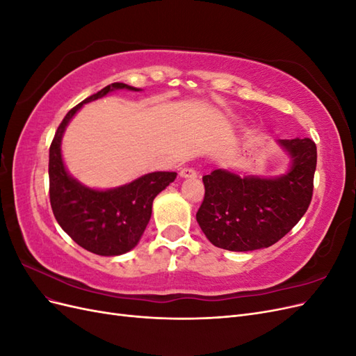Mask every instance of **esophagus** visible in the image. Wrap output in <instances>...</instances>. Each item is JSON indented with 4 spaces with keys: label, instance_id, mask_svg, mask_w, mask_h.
<instances>
[{
    "label": "esophagus",
    "instance_id": "1",
    "mask_svg": "<svg viewBox=\"0 0 356 356\" xmlns=\"http://www.w3.org/2000/svg\"><path fill=\"white\" fill-rule=\"evenodd\" d=\"M179 177L181 178H195V177H197V172L193 168H182L179 170Z\"/></svg>",
    "mask_w": 356,
    "mask_h": 356
}]
</instances>
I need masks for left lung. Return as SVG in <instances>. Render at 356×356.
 <instances>
[{"instance_id": "1", "label": "left lung", "mask_w": 356, "mask_h": 356, "mask_svg": "<svg viewBox=\"0 0 356 356\" xmlns=\"http://www.w3.org/2000/svg\"><path fill=\"white\" fill-rule=\"evenodd\" d=\"M289 157L277 177L215 169L204 175V199L196 220L208 241L222 250L245 252L276 243L306 213L316 169V145L309 138L277 139Z\"/></svg>"}]
</instances>
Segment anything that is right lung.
<instances>
[{"instance_id":"obj_1","label":"right lung","mask_w":356,"mask_h":356,"mask_svg":"<svg viewBox=\"0 0 356 356\" xmlns=\"http://www.w3.org/2000/svg\"><path fill=\"white\" fill-rule=\"evenodd\" d=\"M122 89L141 90L124 83H113L86 98L63 118L49 152L50 204L56 221L75 243L104 257L134 250L152 218L154 197L177 178V172H152L120 187L98 190L70 175L60 149L68 123L84 104Z\"/></svg>"}]
</instances>
